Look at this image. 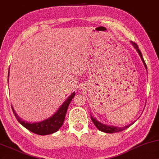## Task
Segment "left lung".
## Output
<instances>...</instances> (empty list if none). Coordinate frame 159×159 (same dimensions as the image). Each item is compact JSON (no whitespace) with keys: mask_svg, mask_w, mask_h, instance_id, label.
Returning <instances> with one entry per match:
<instances>
[{"mask_svg":"<svg viewBox=\"0 0 159 159\" xmlns=\"http://www.w3.org/2000/svg\"><path fill=\"white\" fill-rule=\"evenodd\" d=\"M131 43L133 44V47H134V48L135 49V50L137 51L138 54H139V56H140V58L141 59V61H142V63H143V64H144L145 69H146V70H147V65H146V64H145L144 58H143V57H142V54H141V51L139 50V47H138V45L135 43H134V42H132V41H131ZM91 119H92V121H93V123H94L95 127H97V129H98L100 131L104 132V133H118V132L124 130V129H127L128 127H130L132 124H134V122H135V121L133 122V123L128 124V125H127V126H124V127H116V126L107 125V124L101 123V122L98 121V120L96 119V118L93 117L92 116H91Z\"/></svg>","mask_w":159,"mask_h":159,"instance_id":"1","label":"left lung"}]
</instances>
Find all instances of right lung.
<instances>
[{"label": "right lung", "instance_id": "right-lung-1", "mask_svg": "<svg viewBox=\"0 0 159 159\" xmlns=\"http://www.w3.org/2000/svg\"><path fill=\"white\" fill-rule=\"evenodd\" d=\"M9 75V73H8V78ZM9 82V78H8ZM75 93H72L66 101L61 105L60 107L58 110L53 114L51 117H49L47 119L43 120V121H39V122H35V123H32V122H28L26 121H24L22 118H20L17 115L16 112L13 107H12L13 113H14L15 118L18 120L19 123L24 126L25 128L28 129V130L31 131L32 133H35V134L40 135H46L52 134V133H55L60 129L61 126L63 125V123L64 121L65 116H66V111H67L68 107L70 104V101L72 100L74 98Z\"/></svg>", "mask_w": 159, "mask_h": 159}]
</instances>
